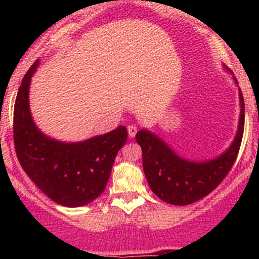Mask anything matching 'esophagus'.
I'll list each match as a JSON object with an SVG mask.
<instances>
[{
    "mask_svg": "<svg viewBox=\"0 0 259 259\" xmlns=\"http://www.w3.org/2000/svg\"><path fill=\"white\" fill-rule=\"evenodd\" d=\"M127 130H128V136H130V139H134L135 135H136V132H137L136 125H134V124L128 125Z\"/></svg>",
    "mask_w": 259,
    "mask_h": 259,
    "instance_id": "esophagus-1",
    "label": "esophagus"
}]
</instances>
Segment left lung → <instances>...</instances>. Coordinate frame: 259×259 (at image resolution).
Returning <instances> with one entry per match:
<instances>
[{
  "instance_id": "8db88e82",
  "label": "left lung",
  "mask_w": 259,
  "mask_h": 259,
  "mask_svg": "<svg viewBox=\"0 0 259 259\" xmlns=\"http://www.w3.org/2000/svg\"><path fill=\"white\" fill-rule=\"evenodd\" d=\"M226 71L230 70L226 68ZM232 79L239 85L233 75ZM239 100L240 116L236 135L227 149L211 159L191 161L178 154L162 137L148 128L137 132L136 141L143 150L144 174L153 193L164 202L184 206L201 200L218 187L236 161L241 145L245 106L240 88Z\"/></svg>"
}]
</instances>
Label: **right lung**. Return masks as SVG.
<instances>
[{
    "instance_id": "obj_1",
    "label": "right lung",
    "mask_w": 259,
    "mask_h": 259,
    "mask_svg": "<svg viewBox=\"0 0 259 259\" xmlns=\"http://www.w3.org/2000/svg\"><path fill=\"white\" fill-rule=\"evenodd\" d=\"M36 61L24 75L14 107L15 152L29 179L58 205L79 207L92 202L105 191L118 152L127 141V128L76 143L48 136L36 125L29 109L31 79Z\"/></svg>"
}]
</instances>
